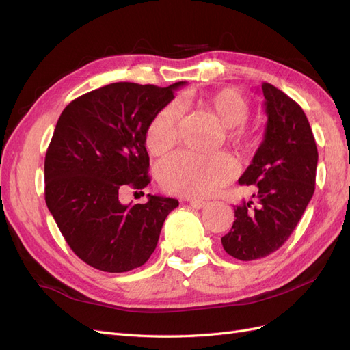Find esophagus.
<instances>
[{"label": "esophagus", "instance_id": "esophagus-1", "mask_svg": "<svg viewBox=\"0 0 350 350\" xmlns=\"http://www.w3.org/2000/svg\"><path fill=\"white\" fill-rule=\"evenodd\" d=\"M189 206L194 208H203L206 206V201L200 200V198H193V200H189Z\"/></svg>", "mask_w": 350, "mask_h": 350}]
</instances>
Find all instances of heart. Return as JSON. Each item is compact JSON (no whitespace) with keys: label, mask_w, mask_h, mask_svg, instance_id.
Returning a JSON list of instances; mask_svg holds the SVG:
<instances>
[{"label":"heart","mask_w":350,"mask_h":350,"mask_svg":"<svg viewBox=\"0 0 350 350\" xmlns=\"http://www.w3.org/2000/svg\"><path fill=\"white\" fill-rule=\"evenodd\" d=\"M226 126L228 140L237 149L248 150L256 144L254 135L243 129L251 107L248 99L234 89H221L200 99ZM183 105L171 102L159 112L146 131V146L153 154L171 150L178 140ZM238 174L237 162L226 153L200 154L179 152L157 167V179L167 191L181 196H210Z\"/></svg>","instance_id":"b5f03b06"}]
</instances>
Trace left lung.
<instances>
[{"mask_svg": "<svg viewBox=\"0 0 350 350\" xmlns=\"http://www.w3.org/2000/svg\"><path fill=\"white\" fill-rule=\"evenodd\" d=\"M267 115L264 139L239 184L257 185L254 201L237 206L221 245L242 261L267 257L288 241L315 189L319 152L302 108L273 84L262 83Z\"/></svg>", "mask_w": 350, "mask_h": 350, "instance_id": "obj_1", "label": "left lung"}]
</instances>
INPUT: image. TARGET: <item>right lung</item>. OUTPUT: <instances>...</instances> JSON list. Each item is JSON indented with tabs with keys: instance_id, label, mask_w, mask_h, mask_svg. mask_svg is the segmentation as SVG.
<instances>
[{
	"instance_id": "right-lung-1",
	"label": "right lung",
	"mask_w": 350,
	"mask_h": 350,
	"mask_svg": "<svg viewBox=\"0 0 350 350\" xmlns=\"http://www.w3.org/2000/svg\"><path fill=\"white\" fill-rule=\"evenodd\" d=\"M112 83L62 111L45 156V201L70 248L89 266L124 273L153 254L178 200L147 194L122 204L125 188L150 183L146 131L184 86Z\"/></svg>"
}]
</instances>
